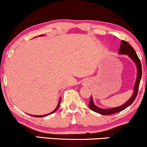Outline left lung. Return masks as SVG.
<instances>
[{
    "label": "left lung",
    "mask_w": 147,
    "mask_h": 147,
    "mask_svg": "<svg viewBox=\"0 0 147 147\" xmlns=\"http://www.w3.org/2000/svg\"><path fill=\"white\" fill-rule=\"evenodd\" d=\"M118 54L127 55L128 57L132 60V61L135 63L136 66L137 76L134 84V92L131 97H130L125 104L121 105L120 106L115 107V108H107V109H106V108H99V107L97 106L96 105L94 104L93 97H92L91 96V97H90V102L89 104H88V107H89L90 109L91 110H93V111L102 115H112V114H115L117 113V112L122 111L123 110H125L126 108L129 106L130 105L134 102V101L135 100L136 97L137 96L138 91L139 84H140L141 78H142V65H141L140 59L138 57L136 52H135L134 48L130 46L129 43L127 42V41L123 40L121 42V46L120 48H119V52H118Z\"/></svg>",
    "instance_id": "left-lung-1"
}]
</instances>
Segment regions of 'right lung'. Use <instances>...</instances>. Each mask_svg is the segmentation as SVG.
<instances>
[{
	"mask_svg": "<svg viewBox=\"0 0 147 147\" xmlns=\"http://www.w3.org/2000/svg\"><path fill=\"white\" fill-rule=\"evenodd\" d=\"M43 35H39V36H43ZM61 99L60 98L59 101V104H58L57 106V108H56L55 109H54V110H53V111H52V112H50V113H49V114H47V115H29L32 116V117H46V116H48V115H51V114L54 113V112H55L57 111V110H58V108H59V106H60V104H61Z\"/></svg>",
	"mask_w": 147,
	"mask_h": 147,
	"instance_id": "1",
	"label": "right lung"
}]
</instances>
